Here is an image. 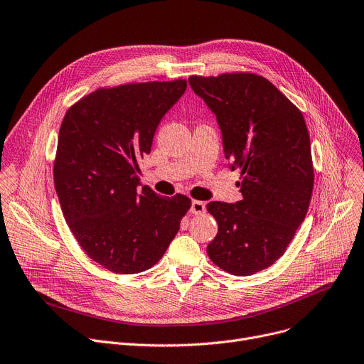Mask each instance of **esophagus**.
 I'll return each mask as SVG.
<instances>
[{"instance_id": "esophagus-1", "label": "esophagus", "mask_w": 364, "mask_h": 364, "mask_svg": "<svg viewBox=\"0 0 364 364\" xmlns=\"http://www.w3.org/2000/svg\"><path fill=\"white\" fill-rule=\"evenodd\" d=\"M190 212H191L193 215H202V213H205V212H206V205H205V202L193 200V202H191Z\"/></svg>"}]
</instances>
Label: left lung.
Segmentation results:
<instances>
[{
	"label": "left lung",
	"instance_id": "obj_1",
	"mask_svg": "<svg viewBox=\"0 0 364 364\" xmlns=\"http://www.w3.org/2000/svg\"><path fill=\"white\" fill-rule=\"evenodd\" d=\"M188 84L216 116L225 158L242 176V200L206 206L218 222L208 255L230 274L251 276L284 254L308 213L314 167L306 123L255 74L193 75Z\"/></svg>",
	"mask_w": 364,
	"mask_h": 364
}]
</instances>
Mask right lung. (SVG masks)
Here are the masks:
<instances>
[{
  "mask_svg": "<svg viewBox=\"0 0 364 364\" xmlns=\"http://www.w3.org/2000/svg\"><path fill=\"white\" fill-rule=\"evenodd\" d=\"M186 88V80L100 88L62 120L53 180L63 218L87 255L113 273L151 269L191 206L139 180V161Z\"/></svg>",
  "mask_w": 364,
  "mask_h": 364,
  "instance_id": "right-lung-1",
  "label": "right lung"
}]
</instances>
